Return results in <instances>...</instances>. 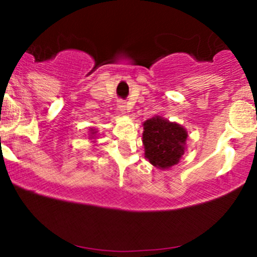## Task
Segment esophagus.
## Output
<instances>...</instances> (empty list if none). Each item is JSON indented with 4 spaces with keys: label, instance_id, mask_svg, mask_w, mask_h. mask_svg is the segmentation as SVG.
Listing matches in <instances>:
<instances>
[{
    "label": "esophagus",
    "instance_id": "1",
    "mask_svg": "<svg viewBox=\"0 0 257 257\" xmlns=\"http://www.w3.org/2000/svg\"><path fill=\"white\" fill-rule=\"evenodd\" d=\"M116 107H118V109L120 110L121 113H124V112H126V104H125V102H123V100H118V103H116Z\"/></svg>",
    "mask_w": 257,
    "mask_h": 257
}]
</instances>
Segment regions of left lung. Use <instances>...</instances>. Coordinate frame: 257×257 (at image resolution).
<instances>
[{
  "label": "left lung",
  "mask_w": 257,
  "mask_h": 257,
  "mask_svg": "<svg viewBox=\"0 0 257 257\" xmlns=\"http://www.w3.org/2000/svg\"><path fill=\"white\" fill-rule=\"evenodd\" d=\"M143 126L144 155L148 162L160 170L179 164L186 150V129L160 115L145 120Z\"/></svg>",
  "instance_id": "1"
}]
</instances>
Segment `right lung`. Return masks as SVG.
Returning <instances> with one entry per match:
<instances>
[{
	"mask_svg": "<svg viewBox=\"0 0 257 257\" xmlns=\"http://www.w3.org/2000/svg\"><path fill=\"white\" fill-rule=\"evenodd\" d=\"M89 138L88 139H92V142L93 143H95V139H97V136H95V134H97V131H95V129H93V128H90L89 129Z\"/></svg>",
	"mask_w": 257,
	"mask_h": 257,
	"instance_id": "1",
	"label": "right lung"
}]
</instances>
